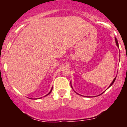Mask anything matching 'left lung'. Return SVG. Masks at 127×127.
<instances>
[{
  "instance_id": "left-lung-1",
  "label": "left lung",
  "mask_w": 127,
  "mask_h": 127,
  "mask_svg": "<svg viewBox=\"0 0 127 127\" xmlns=\"http://www.w3.org/2000/svg\"><path fill=\"white\" fill-rule=\"evenodd\" d=\"M115 41H116V46H117L118 47H119V45H118V40H117V39H116V38H115ZM116 77H115V78H114V79H113V82H112L111 83V85H109V88L110 86H111L112 85H113V84L114 83V81H115V79H116ZM70 85H71V87H72V85H71V82H70ZM72 89H73V88H72ZM75 92V91H74ZM76 94H77V93H76ZM78 95H79V94H78Z\"/></svg>"
}]
</instances>
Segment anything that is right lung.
Returning a JSON list of instances; mask_svg holds the SVG:
<instances>
[{
	"mask_svg": "<svg viewBox=\"0 0 127 127\" xmlns=\"http://www.w3.org/2000/svg\"><path fill=\"white\" fill-rule=\"evenodd\" d=\"M52 89H53V88H51V90H50V92L48 93V94H47V95H45V96H44V97H46V96H47V95H49V94H50V93H51V91H52Z\"/></svg>",
	"mask_w": 127,
	"mask_h": 127,
	"instance_id": "obj_1",
	"label": "right lung"
}]
</instances>
